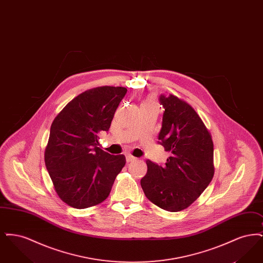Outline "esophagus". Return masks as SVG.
<instances>
[{
    "mask_svg": "<svg viewBox=\"0 0 263 263\" xmlns=\"http://www.w3.org/2000/svg\"><path fill=\"white\" fill-rule=\"evenodd\" d=\"M135 160H136V158L133 157V156H131V155H127V156H126V161H127V163L134 162Z\"/></svg>",
    "mask_w": 263,
    "mask_h": 263,
    "instance_id": "obj_1",
    "label": "esophagus"
}]
</instances>
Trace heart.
<instances>
[{"label":"heart","instance_id":"1","mask_svg":"<svg viewBox=\"0 0 263 263\" xmlns=\"http://www.w3.org/2000/svg\"><path fill=\"white\" fill-rule=\"evenodd\" d=\"M146 102H150V103H154L153 101H146Z\"/></svg>","mask_w":263,"mask_h":263}]
</instances>
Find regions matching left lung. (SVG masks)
<instances>
[{"label":"left lung","mask_w":263,"mask_h":263,"mask_svg":"<svg viewBox=\"0 0 263 263\" xmlns=\"http://www.w3.org/2000/svg\"><path fill=\"white\" fill-rule=\"evenodd\" d=\"M164 108L160 144L170 157L163 165L147 161L148 172L141 186L149 200L170 212L186 209L212 180V136L200 116L185 100L161 96Z\"/></svg>","instance_id":"8db88e82"}]
</instances>
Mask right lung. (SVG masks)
Here are the masks:
<instances>
[{"label": "right lung", "mask_w": 263, "mask_h": 263, "mask_svg": "<svg viewBox=\"0 0 263 263\" xmlns=\"http://www.w3.org/2000/svg\"><path fill=\"white\" fill-rule=\"evenodd\" d=\"M123 87L90 88L71 100L54 118L44 153L46 168L60 199L77 209L105 200L125 165L124 155L99 147V134L108 131L124 98Z\"/></svg>", "instance_id": "add662e5"}]
</instances>
